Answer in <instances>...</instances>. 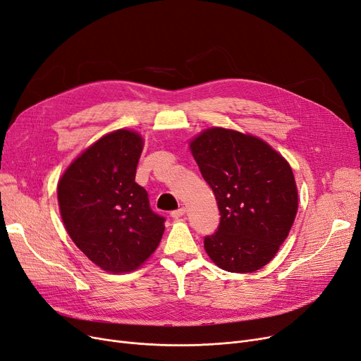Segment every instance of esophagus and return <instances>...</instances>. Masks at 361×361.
<instances>
[{"instance_id": "34e87169", "label": "esophagus", "mask_w": 361, "mask_h": 361, "mask_svg": "<svg viewBox=\"0 0 361 361\" xmlns=\"http://www.w3.org/2000/svg\"><path fill=\"white\" fill-rule=\"evenodd\" d=\"M184 214H185V208L181 207V208L176 209V211H172V212H171V216H172V218H180V216H183Z\"/></svg>"}]
</instances>
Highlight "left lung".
Masks as SVG:
<instances>
[{
  "instance_id": "left-lung-1",
  "label": "left lung",
  "mask_w": 361,
  "mask_h": 361,
  "mask_svg": "<svg viewBox=\"0 0 361 361\" xmlns=\"http://www.w3.org/2000/svg\"><path fill=\"white\" fill-rule=\"evenodd\" d=\"M190 149L221 215L203 240L207 254L226 271L262 269L288 238L298 211L292 168L262 140L224 128L203 131Z\"/></svg>"
}]
</instances>
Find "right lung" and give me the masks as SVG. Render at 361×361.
<instances>
[{"label": "right lung", "instance_id": "right-lung-1", "mask_svg": "<svg viewBox=\"0 0 361 361\" xmlns=\"http://www.w3.org/2000/svg\"><path fill=\"white\" fill-rule=\"evenodd\" d=\"M143 140L118 130L76 158L59 181L61 219L73 243L100 269L127 273L158 247L165 218L135 183Z\"/></svg>", "mask_w": 361, "mask_h": 361}]
</instances>
